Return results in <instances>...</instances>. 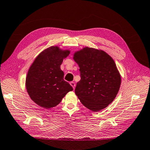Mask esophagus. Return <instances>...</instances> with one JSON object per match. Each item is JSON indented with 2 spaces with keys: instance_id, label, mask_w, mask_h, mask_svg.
I'll return each mask as SVG.
<instances>
[{
  "instance_id": "esophagus-1",
  "label": "esophagus",
  "mask_w": 150,
  "mask_h": 150,
  "mask_svg": "<svg viewBox=\"0 0 150 150\" xmlns=\"http://www.w3.org/2000/svg\"><path fill=\"white\" fill-rule=\"evenodd\" d=\"M70 85L72 86V88H74V89L75 88V83L74 82H70Z\"/></svg>"
}]
</instances>
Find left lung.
I'll return each instance as SVG.
<instances>
[{
  "label": "left lung",
  "mask_w": 150,
  "mask_h": 150,
  "mask_svg": "<svg viewBox=\"0 0 150 150\" xmlns=\"http://www.w3.org/2000/svg\"><path fill=\"white\" fill-rule=\"evenodd\" d=\"M73 59L81 77L75 89L78 98L93 112L105 109L116 98L121 82L114 59L105 51L88 47L76 51Z\"/></svg>",
  "instance_id": "8db88e82"
}]
</instances>
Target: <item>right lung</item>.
Instances as JSON below:
<instances>
[{
	"label": "right lung",
	"instance_id": "obj_1",
	"mask_svg": "<svg viewBox=\"0 0 150 150\" xmlns=\"http://www.w3.org/2000/svg\"><path fill=\"white\" fill-rule=\"evenodd\" d=\"M70 53L58 46L43 50L34 59L27 71L25 88L30 99L45 109L57 106L73 90L64 80L61 65Z\"/></svg>",
	"mask_w": 150,
	"mask_h": 150
}]
</instances>
